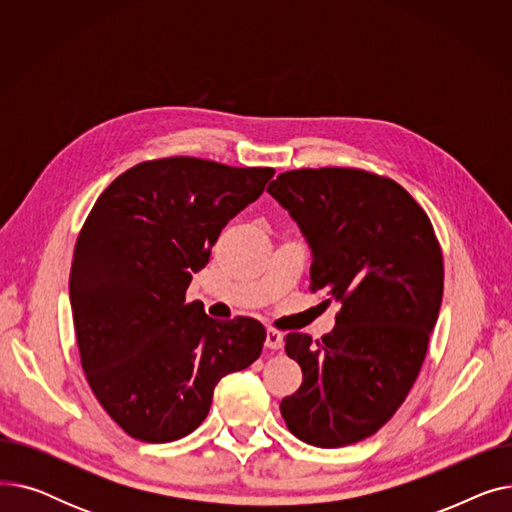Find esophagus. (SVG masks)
<instances>
[{
	"label": "esophagus",
	"mask_w": 512,
	"mask_h": 512,
	"mask_svg": "<svg viewBox=\"0 0 512 512\" xmlns=\"http://www.w3.org/2000/svg\"><path fill=\"white\" fill-rule=\"evenodd\" d=\"M265 346L272 348V351H280L282 348V334L276 330H267L265 332Z\"/></svg>",
	"instance_id": "34e87169"
}]
</instances>
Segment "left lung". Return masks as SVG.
I'll use <instances>...</instances> for the list:
<instances>
[{
	"mask_svg": "<svg viewBox=\"0 0 512 512\" xmlns=\"http://www.w3.org/2000/svg\"><path fill=\"white\" fill-rule=\"evenodd\" d=\"M267 193L309 242L311 292L342 303L332 334H286L303 384L280 413L311 446L361 442L398 411L423 365L444 290L434 226L398 182L357 168L290 170Z\"/></svg>",
	"mask_w": 512,
	"mask_h": 512,
	"instance_id": "8db88e82",
	"label": "left lung"
}]
</instances>
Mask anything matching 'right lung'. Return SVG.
<instances>
[{"label": "right lung", "instance_id": "right-lung-1", "mask_svg": "<svg viewBox=\"0 0 512 512\" xmlns=\"http://www.w3.org/2000/svg\"><path fill=\"white\" fill-rule=\"evenodd\" d=\"M274 174L151 159L120 174L87 215L70 270L76 344L95 398L128 436L164 444L195 432L215 384L259 359L261 321L211 319L186 303V288Z\"/></svg>", "mask_w": 512, "mask_h": 512}]
</instances>
